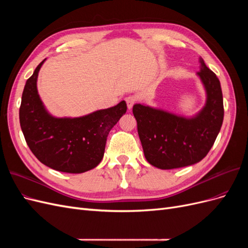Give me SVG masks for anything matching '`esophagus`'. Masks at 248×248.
<instances>
[{"mask_svg":"<svg viewBox=\"0 0 248 248\" xmlns=\"http://www.w3.org/2000/svg\"><path fill=\"white\" fill-rule=\"evenodd\" d=\"M136 102H137L136 96H128L126 98V103H127V108H128V109H131Z\"/></svg>","mask_w":248,"mask_h":248,"instance_id":"obj_1","label":"esophagus"}]
</instances>
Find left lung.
Here are the masks:
<instances>
[{"label": "left lung", "mask_w": 248, "mask_h": 248, "mask_svg": "<svg viewBox=\"0 0 248 248\" xmlns=\"http://www.w3.org/2000/svg\"><path fill=\"white\" fill-rule=\"evenodd\" d=\"M197 73L206 93L205 106L192 116L137 103L132 111L147 161L160 170L192 166L208 154L223 121L220 81L200 58Z\"/></svg>", "instance_id": "obj_1"}]
</instances>
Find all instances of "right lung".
<instances>
[{"label": "right lung", "instance_id": "1", "mask_svg": "<svg viewBox=\"0 0 248 248\" xmlns=\"http://www.w3.org/2000/svg\"><path fill=\"white\" fill-rule=\"evenodd\" d=\"M37 66L21 96L19 122L29 148L41 163L63 172L80 174L96 168L103 158L110 129L127 110L117 106L80 117H55L44 106L37 89L41 66Z\"/></svg>", "mask_w": 248, "mask_h": 248}]
</instances>
